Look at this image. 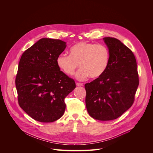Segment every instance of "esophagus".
I'll list each match as a JSON object with an SVG mask.
<instances>
[{
  "instance_id": "obj_1",
  "label": "esophagus",
  "mask_w": 153,
  "mask_h": 153,
  "mask_svg": "<svg viewBox=\"0 0 153 153\" xmlns=\"http://www.w3.org/2000/svg\"><path fill=\"white\" fill-rule=\"evenodd\" d=\"M76 85L77 86H83V84L81 83H79V82H76Z\"/></svg>"
}]
</instances>
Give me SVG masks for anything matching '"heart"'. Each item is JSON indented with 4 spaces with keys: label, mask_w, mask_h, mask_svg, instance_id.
I'll list each match as a JSON object with an SVG mask.
<instances>
[{
    "label": "heart",
    "mask_w": 153,
    "mask_h": 153,
    "mask_svg": "<svg viewBox=\"0 0 153 153\" xmlns=\"http://www.w3.org/2000/svg\"><path fill=\"white\" fill-rule=\"evenodd\" d=\"M110 57V51L105 45L81 42L71 48L69 55L59 54L56 62L59 69L68 76L74 74L79 64L81 68L76 78L84 81L89 76L92 79L100 77L108 68Z\"/></svg>",
    "instance_id": "b5f03b06"
}]
</instances>
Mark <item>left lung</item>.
I'll use <instances>...</instances> for the list:
<instances>
[{
    "label": "left lung",
    "instance_id": "1",
    "mask_svg": "<svg viewBox=\"0 0 153 153\" xmlns=\"http://www.w3.org/2000/svg\"><path fill=\"white\" fill-rule=\"evenodd\" d=\"M103 39L110 51V62L100 77L85 84V105L93 118L108 121L131 107L139 78L134 55L129 48L115 38Z\"/></svg>",
    "mask_w": 153,
    "mask_h": 153
}]
</instances>
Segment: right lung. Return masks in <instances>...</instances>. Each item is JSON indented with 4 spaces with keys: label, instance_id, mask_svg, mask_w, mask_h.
<instances>
[{
    "label": "right lung",
    "instance_id": "obj_1",
    "mask_svg": "<svg viewBox=\"0 0 153 153\" xmlns=\"http://www.w3.org/2000/svg\"><path fill=\"white\" fill-rule=\"evenodd\" d=\"M66 47L60 39L42 38L20 58L15 79L19 103L38 122L60 118L66 109L64 99L76 88L74 80L60 71L56 62Z\"/></svg>",
    "mask_w": 153,
    "mask_h": 153
}]
</instances>
